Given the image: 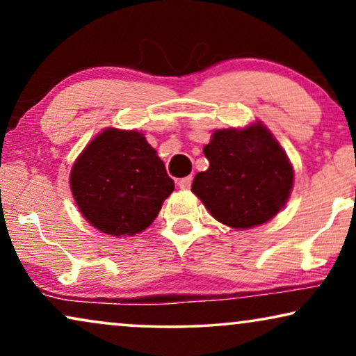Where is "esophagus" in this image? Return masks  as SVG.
Returning <instances> with one entry per match:
<instances>
[{
    "mask_svg": "<svg viewBox=\"0 0 356 356\" xmlns=\"http://www.w3.org/2000/svg\"><path fill=\"white\" fill-rule=\"evenodd\" d=\"M191 181H193V177H184L181 179H178V186L181 189H189V186H191Z\"/></svg>",
    "mask_w": 356,
    "mask_h": 356,
    "instance_id": "esophagus-1",
    "label": "esophagus"
}]
</instances>
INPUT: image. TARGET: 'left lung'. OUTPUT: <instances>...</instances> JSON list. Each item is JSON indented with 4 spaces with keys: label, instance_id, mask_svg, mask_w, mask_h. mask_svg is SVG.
<instances>
[{
    "label": "left lung",
    "instance_id": "left-lung-1",
    "mask_svg": "<svg viewBox=\"0 0 356 356\" xmlns=\"http://www.w3.org/2000/svg\"><path fill=\"white\" fill-rule=\"evenodd\" d=\"M204 155L209 168L194 177L191 191L228 227L261 225L290 196L293 168L264 126L216 131Z\"/></svg>",
    "mask_w": 356,
    "mask_h": 356
}]
</instances>
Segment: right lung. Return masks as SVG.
<instances>
[{
  "label": "right lung",
  "mask_w": 356,
  "mask_h": 356,
  "mask_svg": "<svg viewBox=\"0 0 356 356\" xmlns=\"http://www.w3.org/2000/svg\"><path fill=\"white\" fill-rule=\"evenodd\" d=\"M71 189L92 225L121 236L145 230L175 183L143 134L105 129L76 160Z\"/></svg>",
  "instance_id": "obj_1"
}]
</instances>
